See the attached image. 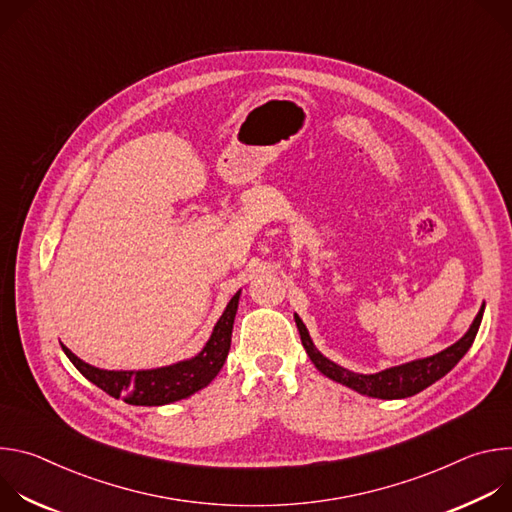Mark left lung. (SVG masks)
Masks as SVG:
<instances>
[{
    "label": "left lung",
    "mask_w": 512,
    "mask_h": 512,
    "mask_svg": "<svg viewBox=\"0 0 512 512\" xmlns=\"http://www.w3.org/2000/svg\"><path fill=\"white\" fill-rule=\"evenodd\" d=\"M482 314H484V306L480 308L470 330L450 348L437 352L429 358L413 360V362L401 364V367L381 371L377 375H356V373H350V371L338 367V364H334L332 360H328L314 348L310 334H308L304 322L300 320V316H296V324H298L300 338H302V344H304L310 360L316 364V369L322 375H326L328 379L342 383L362 395L379 397V399H403V397H411V395L427 389L429 385H433L437 379H442L456 367L458 360L468 352V348L472 346V342L478 334Z\"/></svg>",
    "instance_id": "left-lung-1"
}]
</instances>
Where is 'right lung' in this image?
Listing matches in <instances>:
<instances>
[{"label":"right lung","mask_w":512,"mask_h":512,"mask_svg":"<svg viewBox=\"0 0 512 512\" xmlns=\"http://www.w3.org/2000/svg\"><path fill=\"white\" fill-rule=\"evenodd\" d=\"M237 306L239 291L231 298L221 320L216 322L212 336L202 348V352L190 360L176 362L172 367L156 371H103L83 362L66 346H62V350L70 358V362L81 371L83 377H87L91 383H95L99 389H103L115 399H123L125 403L131 405L174 403L206 387L218 375V371L223 369L227 354L231 350V334Z\"/></svg>","instance_id":"add662e5"}]
</instances>
